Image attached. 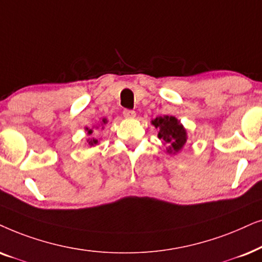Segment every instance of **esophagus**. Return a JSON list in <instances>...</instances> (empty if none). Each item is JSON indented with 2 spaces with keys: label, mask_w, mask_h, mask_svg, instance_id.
I'll return each instance as SVG.
<instances>
[{
  "label": "esophagus",
  "mask_w": 262,
  "mask_h": 262,
  "mask_svg": "<svg viewBox=\"0 0 262 262\" xmlns=\"http://www.w3.org/2000/svg\"><path fill=\"white\" fill-rule=\"evenodd\" d=\"M135 111L134 110H129V109H124L123 110V116L125 118H134L135 117Z\"/></svg>",
  "instance_id": "esophagus-1"
}]
</instances>
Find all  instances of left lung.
<instances>
[{
    "label": "left lung",
    "instance_id": "obj_1",
    "mask_svg": "<svg viewBox=\"0 0 262 262\" xmlns=\"http://www.w3.org/2000/svg\"><path fill=\"white\" fill-rule=\"evenodd\" d=\"M152 124L159 129L158 138L169 145L167 152H179L187 141V133L183 125L173 116H159L152 121Z\"/></svg>",
    "mask_w": 262,
    "mask_h": 262
}]
</instances>
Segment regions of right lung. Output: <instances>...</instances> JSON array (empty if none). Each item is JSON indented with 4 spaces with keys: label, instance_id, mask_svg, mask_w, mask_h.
Masks as SVG:
<instances>
[{
    "label": "right lung",
    "instance_id": "1",
    "mask_svg": "<svg viewBox=\"0 0 262 262\" xmlns=\"http://www.w3.org/2000/svg\"><path fill=\"white\" fill-rule=\"evenodd\" d=\"M103 123H106V120H103ZM87 132H89L90 135L92 134V129L87 128ZM87 142H89V145H91V146H95V145L98 144V140H97V139H89Z\"/></svg>",
    "mask_w": 262,
    "mask_h": 262
}]
</instances>
